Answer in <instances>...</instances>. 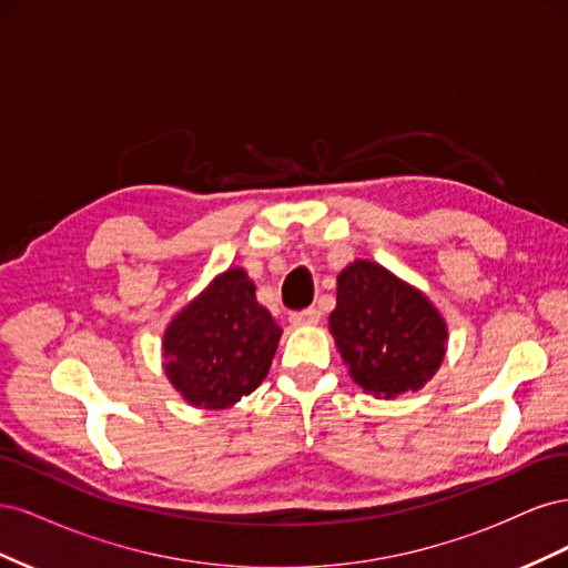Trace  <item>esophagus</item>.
I'll use <instances>...</instances> for the list:
<instances>
[{"label":"esophagus","mask_w":568,"mask_h":568,"mask_svg":"<svg viewBox=\"0 0 568 568\" xmlns=\"http://www.w3.org/2000/svg\"><path fill=\"white\" fill-rule=\"evenodd\" d=\"M288 322L294 326H315L320 322V311L317 307H305L301 313H291Z\"/></svg>","instance_id":"esophagus-1"}]
</instances>
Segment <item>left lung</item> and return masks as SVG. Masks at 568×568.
Here are the masks:
<instances>
[{
	"label": "left lung",
	"mask_w": 568,
	"mask_h": 568,
	"mask_svg": "<svg viewBox=\"0 0 568 568\" xmlns=\"http://www.w3.org/2000/svg\"><path fill=\"white\" fill-rule=\"evenodd\" d=\"M329 329L353 382L379 398L419 390L438 372L448 341L434 303L372 261L338 274Z\"/></svg>",
	"instance_id": "8db88e82"
}]
</instances>
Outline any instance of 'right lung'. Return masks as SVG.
Segmentation results:
<instances>
[{
    "label": "right lung",
    "mask_w": 568,
    "mask_h": 568,
    "mask_svg": "<svg viewBox=\"0 0 568 568\" xmlns=\"http://www.w3.org/2000/svg\"><path fill=\"white\" fill-rule=\"evenodd\" d=\"M280 336L246 270L230 267L168 324L165 374L189 405L227 409L261 386Z\"/></svg>",
    "instance_id": "1"
}]
</instances>
